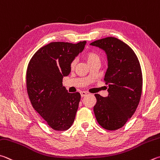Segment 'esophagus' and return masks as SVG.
<instances>
[{
  "mask_svg": "<svg viewBox=\"0 0 160 160\" xmlns=\"http://www.w3.org/2000/svg\"><path fill=\"white\" fill-rule=\"evenodd\" d=\"M80 94H81V97H85L87 94H88V92H86L85 91H82V92H80Z\"/></svg>",
  "mask_w": 160,
  "mask_h": 160,
  "instance_id": "esophagus-1",
  "label": "esophagus"
}]
</instances>
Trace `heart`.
<instances>
[{
  "instance_id": "obj_1",
  "label": "heart",
  "mask_w": 160,
  "mask_h": 160,
  "mask_svg": "<svg viewBox=\"0 0 160 160\" xmlns=\"http://www.w3.org/2000/svg\"><path fill=\"white\" fill-rule=\"evenodd\" d=\"M85 58L87 62H88V64H91L92 63L95 62H100L101 63V56L99 54H98L97 52L94 51H89L88 52L85 54ZM76 64V60H72L70 63V68L71 69H73Z\"/></svg>"
}]
</instances>
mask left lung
<instances>
[{
    "label": "left lung",
    "mask_w": 160,
    "mask_h": 160,
    "mask_svg": "<svg viewBox=\"0 0 160 160\" xmlns=\"http://www.w3.org/2000/svg\"><path fill=\"white\" fill-rule=\"evenodd\" d=\"M90 45L103 49L108 61L103 80L109 94L107 97L94 94L95 117L103 129L117 130L132 118L140 101L143 89L140 62L132 49L116 38L107 37Z\"/></svg>",
    "instance_id": "8db88e82"
}]
</instances>
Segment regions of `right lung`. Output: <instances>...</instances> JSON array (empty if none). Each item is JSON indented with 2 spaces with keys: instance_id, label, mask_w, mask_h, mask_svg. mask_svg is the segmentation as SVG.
Returning a JSON list of instances; mask_svg holds the SVG:
<instances>
[{
  "instance_id": "add662e5",
  "label": "right lung",
  "mask_w": 160,
  "mask_h": 160,
  "mask_svg": "<svg viewBox=\"0 0 160 160\" xmlns=\"http://www.w3.org/2000/svg\"><path fill=\"white\" fill-rule=\"evenodd\" d=\"M86 42H50L40 48L28 64L27 89L31 105L54 130L63 132L74 122L80 94L68 92L63 77L70 73V63Z\"/></svg>"
}]
</instances>
